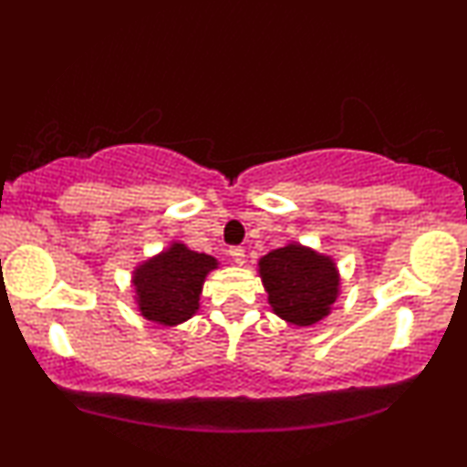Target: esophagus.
Here are the masks:
<instances>
[{"label":"esophagus","mask_w":467,"mask_h":467,"mask_svg":"<svg viewBox=\"0 0 467 467\" xmlns=\"http://www.w3.org/2000/svg\"><path fill=\"white\" fill-rule=\"evenodd\" d=\"M228 254H230V259H233L237 265H244V264H245V250L239 248V245H234V248H230Z\"/></svg>","instance_id":"1"}]
</instances>
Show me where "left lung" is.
Listing matches in <instances>:
<instances>
[{
    "mask_svg": "<svg viewBox=\"0 0 467 467\" xmlns=\"http://www.w3.org/2000/svg\"><path fill=\"white\" fill-rule=\"evenodd\" d=\"M259 275L275 314L298 327L323 320L340 287L334 261L298 244L267 252Z\"/></svg>",
    "mask_w": 467,
    "mask_h": 467,
    "instance_id": "1",
    "label": "left lung"
}]
</instances>
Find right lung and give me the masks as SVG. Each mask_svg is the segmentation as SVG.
<instances>
[{"instance_id":"add662e5","label":"right lung","mask_w":467,"mask_h":467,"mask_svg":"<svg viewBox=\"0 0 467 467\" xmlns=\"http://www.w3.org/2000/svg\"><path fill=\"white\" fill-rule=\"evenodd\" d=\"M217 267V259L173 244L133 272L136 301L142 316L153 323L173 327L200 309L203 278Z\"/></svg>"}]
</instances>
